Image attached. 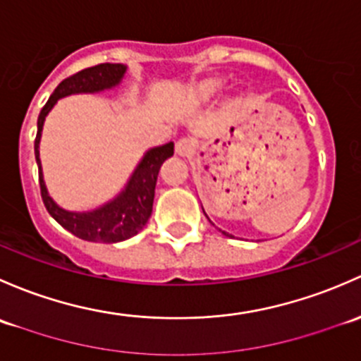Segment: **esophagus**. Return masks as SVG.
<instances>
[{"label": "esophagus", "mask_w": 361, "mask_h": 361, "mask_svg": "<svg viewBox=\"0 0 361 361\" xmlns=\"http://www.w3.org/2000/svg\"><path fill=\"white\" fill-rule=\"evenodd\" d=\"M195 142H192L191 139H185V137H182L176 142V153L182 156V158H189V156L195 154Z\"/></svg>", "instance_id": "obj_1"}]
</instances>
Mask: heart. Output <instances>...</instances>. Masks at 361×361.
Listing matches in <instances>:
<instances>
[{
	"label": "heart",
	"instance_id": "1",
	"mask_svg": "<svg viewBox=\"0 0 361 361\" xmlns=\"http://www.w3.org/2000/svg\"><path fill=\"white\" fill-rule=\"evenodd\" d=\"M224 88V80L221 78H205L202 81H196L188 90V100L191 104H207L219 95V92Z\"/></svg>",
	"mask_w": 361,
	"mask_h": 361
}]
</instances>
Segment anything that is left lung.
<instances>
[{"label":"left lung","mask_w":361,"mask_h":361,"mask_svg":"<svg viewBox=\"0 0 361 361\" xmlns=\"http://www.w3.org/2000/svg\"><path fill=\"white\" fill-rule=\"evenodd\" d=\"M203 214H205V210H203ZM207 215V214H205ZM222 233H224V231H222ZM224 235H226V233H224Z\"/></svg>","instance_id":"1"}]
</instances>
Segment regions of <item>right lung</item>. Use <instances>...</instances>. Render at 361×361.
Wrapping results in <instances>:
<instances>
[{
	"mask_svg": "<svg viewBox=\"0 0 361 361\" xmlns=\"http://www.w3.org/2000/svg\"><path fill=\"white\" fill-rule=\"evenodd\" d=\"M126 66L123 64H99L94 68H87L73 76L66 78L59 83L54 94L50 95L48 102L44 104L42 113L38 116V133L35 140L36 163L39 170V189L42 198L48 214L59 222L64 229L73 233L74 236L85 241H95V243H118V241L128 240L135 236L140 229L149 221L153 212L154 188L158 179L159 166L166 158L173 154V142L165 146L153 147L144 154L140 163L137 165L135 172L132 173L130 180L126 182L125 189L111 200L106 205L95 208L92 212H68L61 208L54 200L48 196L47 185L43 180L42 161H39V139L47 114L55 106L59 99L68 97L73 94H95V92L107 90L116 87L125 76Z\"/></svg>",
	"mask_w": 361,
	"mask_h": 361,
	"instance_id": "obj_1",
	"label": "right lung"
}]
</instances>
